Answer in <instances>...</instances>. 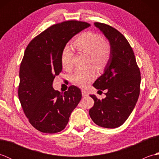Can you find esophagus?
<instances>
[{"label":"esophagus","mask_w":159,"mask_h":159,"mask_svg":"<svg viewBox=\"0 0 159 159\" xmlns=\"http://www.w3.org/2000/svg\"><path fill=\"white\" fill-rule=\"evenodd\" d=\"M82 95H83V97H85V96H89V93H88V92H87L86 91L82 90Z\"/></svg>","instance_id":"esophagus-1"}]
</instances>
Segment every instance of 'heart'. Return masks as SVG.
Listing matches in <instances>:
<instances>
[{"instance_id": "b5f03b06", "label": "heart", "mask_w": 159, "mask_h": 159, "mask_svg": "<svg viewBox=\"0 0 159 159\" xmlns=\"http://www.w3.org/2000/svg\"><path fill=\"white\" fill-rule=\"evenodd\" d=\"M74 46L77 51L89 54V63L100 70L104 69L111 59L112 53L111 43L96 32L88 31L80 33L74 41ZM72 50L68 46L65 47L61 55V62L64 70L72 69ZM95 76V70L93 67H89L86 70H76L71 78L74 85L85 87L92 81Z\"/></svg>"}]
</instances>
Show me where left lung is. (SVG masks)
Listing matches in <instances>:
<instances>
[{
	"instance_id": "left-lung-1",
	"label": "left lung",
	"mask_w": 159,
	"mask_h": 159,
	"mask_svg": "<svg viewBox=\"0 0 159 159\" xmlns=\"http://www.w3.org/2000/svg\"><path fill=\"white\" fill-rule=\"evenodd\" d=\"M94 25L109 39L111 57L104 73L93 83L98 89H107L106 98L100 100L90 95L94 104L89 111L98 126L115 128L121 126L136 105L140 93L141 73L133 48L117 29L101 22Z\"/></svg>"
}]
</instances>
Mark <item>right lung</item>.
Returning <instances> with one entry per match:
<instances>
[{"label": "right lung", "instance_id": "1", "mask_svg": "<svg viewBox=\"0 0 159 159\" xmlns=\"http://www.w3.org/2000/svg\"><path fill=\"white\" fill-rule=\"evenodd\" d=\"M89 26L78 20L55 24L37 35L26 47L20 64L18 93L29 121L42 133L63 130L81 99V92L76 86H70L61 93L52 85L62 71L61 55L66 43Z\"/></svg>", "mask_w": 159, "mask_h": 159}]
</instances>
